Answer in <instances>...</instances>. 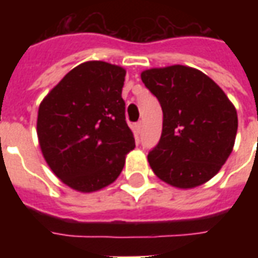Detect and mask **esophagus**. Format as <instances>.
I'll list each match as a JSON object with an SVG mask.
<instances>
[{
	"label": "esophagus",
	"mask_w": 258,
	"mask_h": 258,
	"mask_svg": "<svg viewBox=\"0 0 258 258\" xmlns=\"http://www.w3.org/2000/svg\"><path fill=\"white\" fill-rule=\"evenodd\" d=\"M135 130H137V133L141 134L142 133V130H144V121H138V123L135 124Z\"/></svg>",
	"instance_id": "esophagus-1"
}]
</instances>
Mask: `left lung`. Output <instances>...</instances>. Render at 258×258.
Returning a JSON list of instances; mask_svg holds the SVG:
<instances>
[{
  "mask_svg": "<svg viewBox=\"0 0 258 258\" xmlns=\"http://www.w3.org/2000/svg\"><path fill=\"white\" fill-rule=\"evenodd\" d=\"M163 110L159 144L148 155L166 184L190 189L216 175L231 155L238 114L225 92L200 70L182 64L141 73Z\"/></svg>",
  "mask_w": 258,
  "mask_h": 258,
  "instance_id": "obj_1",
  "label": "left lung"
}]
</instances>
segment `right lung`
Instances as JSON below:
<instances>
[{
	"label": "right lung",
	"instance_id": "obj_1",
	"mask_svg": "<svg viewBox=\"0 0 258 258\" xmlns=\"http://www.w3.org/2000/svg\"><path fill=\"white\" fill-rule=\"evenodd\" d=\"M125 70L90 60L70 70L38 107L42 156L63 184L90 194L114 182L135 148L121 98Z\"/></svg>",
	"mask_w": 258,
	"mask_h": 258
}]
</instances>
